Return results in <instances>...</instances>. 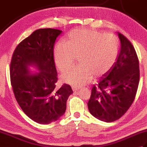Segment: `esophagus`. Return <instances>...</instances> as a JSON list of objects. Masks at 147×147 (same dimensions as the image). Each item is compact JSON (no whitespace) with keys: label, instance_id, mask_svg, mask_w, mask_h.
Masks as SVG:
<instances>
[{"label":"esophagus","instance_id":"esophagus-1","mask_svg":"<svg viewBox=\"0 0 147 147\" xmlns=\"http://www.w3.org/2000/svg\"><path fill=\"white\" fill-rule=\"evenodd\" d=\"M72 89H73V92H76L78 91V90H79L80 88H79V87H77V86H72Z\"/></svg>","mask_w":147,"mask_h":147}]
</instances>
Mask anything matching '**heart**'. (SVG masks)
<instances>
[{
    "label": "heart",
    "mask_w": 147,
    "mask_h": 147,
    "mask_svg": "<svg viewBox=\"0 0 147 147\" xmlns=\"http://www.w3.org/2000/svg\"><path fill=\"white\" fill-rule=\"evenodd\" d=\"M120 52L116 36L93 30L75 29L69 33L67 42H60L54 49V59L61 71L69 69L78 56L77 67L62 74L65 83L82 86L92 79V74L103 76L110 71Z\"/></svg>",
    "instance_id": "b5f03b06"
}]
</instances>
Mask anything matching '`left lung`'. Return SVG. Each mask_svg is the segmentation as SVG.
<instances>
[{"mask_svg":"<svg viewBox=\"0 0 147 147\" xmlns=\"http://www.w3.org/2000/svg\"><path fill=\"white\" fill-rule=\"evenodd\" d=\"M121 49L117 61L92 89L88 110L98 119L113 122L126 113L135 100L140 82L139 61L134 47L117 33Z\"/></svg>","mask_w":147,"mask_h":147,"instance_id":"obj_1","label":"left lung"}]
</instances>
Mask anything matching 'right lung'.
<instances>
[{
    "mask_svg": "<svg viewBox=\"0 0 147 147\" xmlns=\"http://www.w3.org/2000/svg\"><path fill=\"white\" fill-rule=\"evenodd\" d=\"M61 30L43 28L35 31L19 43L10 65L12 90L19 105L37 123L47 124L64 114L70 85L55 87L57 73L54 60V45ZM39 71L30 73L29 67Z\"/></svg>",
    "mask_w": 147,
    "mask_h": 147,
    "instance_id": "1",
    "label": "right lung"
}]
</instances>
